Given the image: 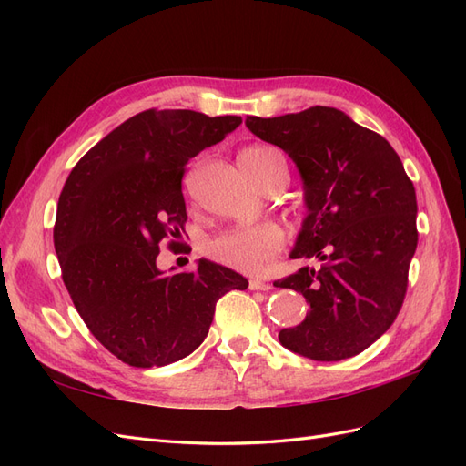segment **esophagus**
Wrapping results in <instances>:
<instances>
[{
	"label": "esophagus",
	"instance_id": "1",
	"mask_svg": "<svg viewBox=\"0 0 466 466\" xmlns=\"http://www.w3.org/2000/svg\"><path fill=\"white\" fill-rule=\"evenodd\" d=\"M248 289H252V291H268V289H272V286L268 284V281H262V279H250L248 281Z\"/></svg>",
	"mask_w": 466,
	"mask_h": 466
}]
</instances>
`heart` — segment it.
Segmentation results:
<instances>
[{"label":"heart","instance_id":"b5f03b06","mask_svg":"<svg viewBox=\"0 0 466 466\" xmlns=\"http://www.w3.org/2000/svg\"><path fill=\"white\" fill-rule=\"evenodd\" d=\"M274 161H286L272 146H252L238 155L243 171L252 175ZM284 247V231L276 223H258L229 229L208 243V252L218 262L247 274H258Z\"/></svg>","mask_w":466,"mask_h":466}]
</instances>
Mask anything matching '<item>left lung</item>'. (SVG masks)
I'll return each instance as SVG.
<instances>
[{
  "mask_svg": "<svg viewBox=\"0 0 466 466\" xmlns=\"http://www.w3.org/2000/svg\"><path fill=\"white\" fill-rule=\"evenodd\" d=\"M247 128L284 149L303 180L307 216L291 258H319L276 281L301 293L305 320L279 330L284 348L315 361H340L370 348L397 319L416 252V190L383 136L332 106Z\"/></svg>",
  "mask_w": 466,
  "mask_h": 466,
  "instance_id": "1",
  "label": "left lung"
}]
</instances>
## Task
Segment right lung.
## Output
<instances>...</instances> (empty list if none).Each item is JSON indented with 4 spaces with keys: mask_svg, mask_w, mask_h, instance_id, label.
I'll list each match as a JSON object with an SVG mask.
<instances>
[{
    "mask_svg": "<svg viewBox=\"0 0 466 466\" xmlns=\"http://www.w3.org/2000/svg\"><path fill=\"white\" fill-rule=\"evenodd\" d=\"M241 122L144 110L83 155L66 180L54 225L64 284L91 334L132 368L192 354L221 295L248 288L247 278L206 258L196 272L157 268L159 243L185 231L187 163Z\"/></svg>",
    "mask_w": 466,
    "mask_h": 466,
    "instance_id": "right-lung-1",
    "label": "right lung"
}]
</instances>
